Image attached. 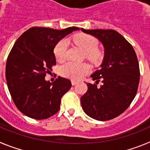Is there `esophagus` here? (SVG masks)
Returning <instances> with one entry per match:
<instances>
[{"instance_id":"34e87169","label":"esophagus","mask_w":150,"mask_h":150,"mask_svg":"<svg viewBox=\"0 0 150 150\" xmlns=\"http://www.w3.org/2000/svg\"><path fill=\"white\" fill-rule=\"evenodd\" d=\"M71 84H72V86H75L76 84H77V82L75 81V80H71Z\"/></svg>"}]
</instances>
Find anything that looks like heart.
Returning a JSON list of instances; mask_svg holds the SVG:
<instances>
[{"mask_svg":"<svg viewBox=\"0 0 150 150\" xmlns=\"http://www.w3.org/2000/svg\"><path fill=\"white\" fill-rule=\"evenodd\" d=\"M74 40L86 52V57L88 60L96 62L101 59V52L97 48L98 41L95 37L89 34H80L75 37ZM67 49L68 43L67 40H61L54 48L55 59L58 61L64 60L67 56ZM59 70L63 76L73 79H79L89 72L90 67L87 64L67 62L61 65Z\"/></svg>","mask_w":150,"mask_h":150,"instance_id":"1","label":"heart"}]
</instances>
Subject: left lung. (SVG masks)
<instances>
[{"label": "left lung", "instance_id": "8db88e82", "mask_svg": "<svg viewBox=\"0 0 150 150\" xmlns=\"http://www.w3.org/2000/svg\"><path fill=\"white\" fill-rule=\"evenodd\" d=\"M84 33L97 38L104 48L100 68L91 77L103 85L98 88L95 83H87L88 90L81 97L84 112L99 121L117 117L129 107L134 98L140 81L137 57L132 46L114 30L94 29Z\"/></svg>", "mask_w": 150, "mask_h": 150}]
</instances>
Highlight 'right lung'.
Returning a JSON list of instances; mask_svg holds the SVG:
<instances>
[{"mask_svg": "<svg viewBox=\"0 0 150 150\" xmlns=\"http://www.w3.org/2000/svg\"><path fill=\"white\" fill-rule=\"evenodd\" d=\"M79 29L33 27L16 41L6 61V79L13 102L22 113L46 120L59 110L61 99L71 88V81L59 76L50 83L45 76L56 64L55 45Z\"/></svg>", "mask_w": 150, "mask_h": 150, "instance_id": "add662e5", "label": "right lung"}]
</instances>
